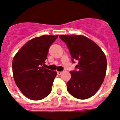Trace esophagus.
Returning a JSON list of instances; mask_svg holds the SVG:
<instances>
[{
  "label": "esophagus",
  "instance_id": "1",
  "mask_svg": "<svg viewBox=\"0 0 120 120\" xmlns=\"http://www.w3.org/2000/svg\"><path fill=\"white\" fill-rule=\"evenodd\" d=\"M62 73H63V72H57V73L58 75H61V74H62Z\"/></svg>",
  "mask_w": 120,
  "mask_h": 120
}]
</instances>
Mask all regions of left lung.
<instances>
[{
    "label": "left lung",
    "instance_id": "8db88e82",
    "mask_svg": "<svg viewBox=\"0 0 120 120\" xmlns=\"http://www.w3.org/2000/svg\"><path fill=\"white\" fill-rule=\"evenodd\" d=\"M59 38L68 46L72 62L78 61V70L70 72L67 90L78 99L90 98L104 80L107 66L105 53L96 43L83 35H62Z\"/></svg>",
    "mask_w": 120,
    "mask_h": 120
}]
</instances>
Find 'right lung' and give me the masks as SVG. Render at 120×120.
<instances>
[{
	"label": "right lung",
	"instance_id": "add662e5",
	"mask_svg": "<svg viewBox=\"0 0 120 120\" xmlns=\"http://www.w3.org/2000/svg\"><path fill=\"white\" fill-rule=\"evenodd\" d=\"M58 35H43L27 41L12 60V72L17 86L26 97L40 100L51 93L56 71L44 68L50 46Z\"/></svg>",
	"mask_w": 120,
	"mask_h": 120
}]
</instances>
